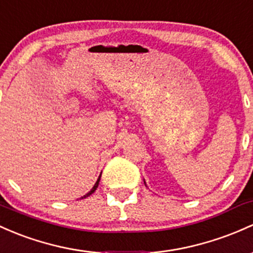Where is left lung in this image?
<instances>
[{
    "label": "left lung",
    "mask_w": 253,
    "mask_h": 253,
    "mask_svg": "<svg viewBox=\"0 0 253 253\" xmlns=\"http://www.w3.org/2000/svg\"><path fill=\"white\" fill-rule=\"evenodd\" d=\"M143 181H145V180H143ZM145 184H146V182H145Z\"/></svg>",
    "instance_id": "left-lung-1"
}]
</instances>
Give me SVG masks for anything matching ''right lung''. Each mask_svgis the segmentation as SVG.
I'll list each match as a JSON object with an SVG mask.
<instances>
[{"label":"right lung","mask_w":253,"mask_h":253,"mask_svg":"<svg viewBox=\"0 0 253 253\" xmlns=\"http://www.w3.org/2000/svg\"><path fill=\"white\" fill-rule=\"evenodd\" d=\"M100 177H101V175H100V176H99V178H97V181H96V182H95V184H94V187H93V188H91V189H90V191H89L88 193H86V194H85V195H83V197H82V198H81V199H83V198H86V197H89V195H90V194H93V193H94L95 191H96L97 186H99V182H100Z\"/></svg>","instance_id":"1"}]
</instances>
